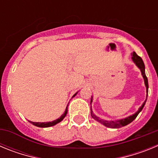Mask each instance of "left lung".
<instances>
[{"label": "left lung", "mask_w": 158, "mask_h": 158, "mask_svg": "<svg viewBox=\"0 0 158 158\" xmlns=\"http://www.w3.org/2000/svg\"><path fill=\"white\" fill-rule=\"evenodd\" d=\"M131 55H132V60L134 61V62H135V63L136 64L137 66L139 67V69H141V72H142V77H143V78H144L145 85H146V92H147V94H148V88H149V85H148V79H147V77H146V73H145L144 62H143V61H142V58H141V57H139V55H138V54H137L135 52L132 53V54H131ZM92 102H93V96H92V98H91V103H92ZM146 100H145V102L143 103V104H142V105L140 107H139V111H137L135 114H134V115H131V116L127 117V118H126L121 119V120H117V121L103 120V119H100L99 117L96 116V115H95L93 113L92 110H91V115H92V117L94 118L95 120L98 121L99 123H102L103 125H104L105 127H107L120 128V127H122L126 126V125H127V124L131 123L132 122L134 119H135V118H136V117L138 116V115L139 114V112L142 111V108H143V107H144L145 104H146Z\"/></svg>", "instance_id": "1"}]
</instances>
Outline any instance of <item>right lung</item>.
I'll return each instance as SVG.
<instances>
[{
  "mask_svg": "<svg viewBox=\"0 0 158 158\" xmlns=\"http://www.w3.org/2000/svg\"><path fill=\"white\" fill-rule=\"evenodd\" d=\"M76 95V94H75ZM74 95V96H75ZM67 111H68V108L66 107V109H65V112H64V114H62V115L61 117H60L59 118H58V119H56V120L54 121H52V122H48V123H34V122H31V123L33 125H35V126L36 127H52V126H54L55 124L58 123H60L61 121L65 117V115H66L67 114Z\"/></svg>",
  "mask_w": 158,
  "mask_h": 158,
  "instance_id": "1",
  "label": "right lung"
}]
</instances>
